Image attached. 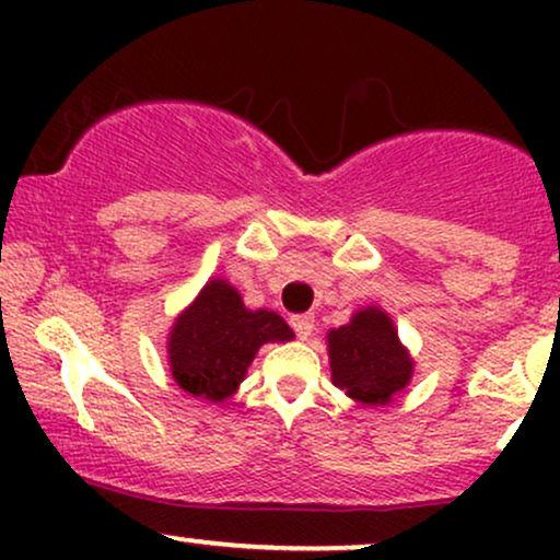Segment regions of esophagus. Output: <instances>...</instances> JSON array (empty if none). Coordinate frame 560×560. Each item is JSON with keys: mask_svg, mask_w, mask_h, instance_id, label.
Segmentation results:
<instances>
[{"mask_svg": "<svg viewBox=\"0 0 560 560\" xmlns=\"http://www.w3.org/2000/svg\"><path fill=\"white\" fill-rule=\"evenodd\" d=\"M289 326H292L294 334H298L300 339H307L311 337L313 326H316V320H313V316H292L289 318Z\"/></svg>", "mask_w": 560, "mask_h": 560, "instance_id": "esophagus-1", "label": "esophagus"}]
</instances>
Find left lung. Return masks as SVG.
I'll list each match as a JSON object with an SVG mask.
<instances>
[{"instance_id":"left-lung-1","label":"left lung","mask_w":560,"mask_h":560,"mask_svg":"<svg viewBox=\"0 0 560 560\" xmlns=\"http://www.w3.org/2000/svg\"><path fill=\"white\" fill-rule=\"evenodd\" d=\"M334 387L363 405H387L413 376V358L382 307H363L326 334Z\"/></svg>"}]
</instances>
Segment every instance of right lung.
<instances>
[{"label": "right lung", "mask_w": 560, "mask_h": 560, "mask_svg": "<svg viewBox=\"0 0 560 560\" xmlns=\"http://www.w3.org/2000/svg\"><path fill=\"white\" fill-rule=\"evenodd\" d=\"M292 337L279 313L249 311L229 281L213 279L173 324L171 374L191 397L221 402L234 395L262 345Z\"/></svg>", "instance_id": "1"}]
</instances>
